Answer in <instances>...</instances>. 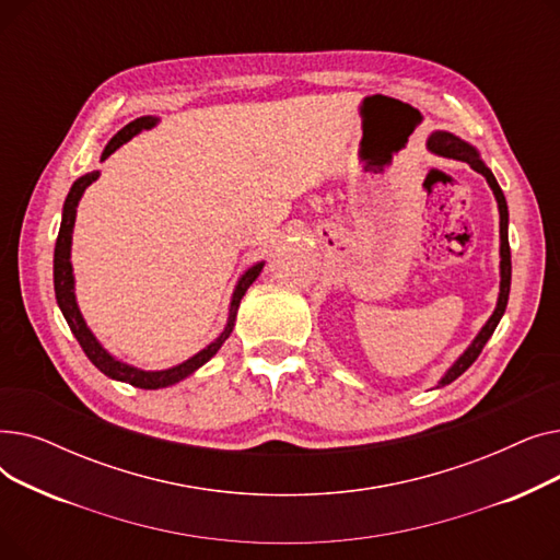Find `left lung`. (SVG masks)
I'll return each instance as SVG.
<instances>
[{
  "label": "left lung",
  "mask_w": 560,
  "mask_h": 560,
  "mask_svg": "<svg viewBox=\"0 0 560 560\" xmlns=\"http://www.w3.org/2000/svg\"><path fill=\"white\" fill-rule=\"evenodd\" d=\"M427 150L431 154H438V156H445V159H456V161H463L467 163L469 167H472L475 172L483 174L486 182L497 199V209H499V295H497V306L492 311V315L488 317L486 325L481 327V331L475 336V340L467 345V349L463 351V354L447 368V372L440 376V381L435 384V388H443V386H450L452 381H456L469 365H472L481 349L486 347V342L490 340V336L494 334L499 319H502L504 311H506V304H509V292H511V247H509V206H506V197L502 192V188H499L497 179L492 170L483 163L481 154L477 147H472L469 142L460 140L458 136L450 133V131H433L427 140Z\"/></svg>",
  "instance_id": "8db88e82"
}]
</instances>
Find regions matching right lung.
Segmentation results:
<instances>
[{
  "mask_svg": "<svg viewBox=\"0 0 560 560\" xmlns=\"http://www.w3.org/2000/svg\"><path fill=\"white\" fill-rule=\"evenodd\" d=\"M156 125H159V117H154V115L136 117L133 122L122 127L108 140V144L104 147V152H102V161H106L117 150V147H122L125 142H129L140 131H147V129H152ZM97 179H100V170H93V172L79 176V179L72 184L70 192L66 197V203H63L61 229H58V238H56V247H54V292H56L58 308H61V313L68 322V327L72 329L74 338L79 340L81 349L85 351V357L91 359V363L100 372H104L108 378L122 381V384H131V386L142 388V390H159V388L174 386V384H179V381H184L186 376L195 374L201 365H206L218 354V349L224 345V340L231 336V331L235 327V315H238L241 300L245 298L247 288L262 272L265 260L254 262L252 268H247L241 275L238 283H235V288H233V295H231V302H229V317H226V325H224L222 334L211 345H206L203 349H199L195 357L186 359L179 365L165 368V370H142V368L129 365L120 359H115L110 351L104 349V345L95 338V334L91 331V327L85 325V319L79 311L77 295H74V268H72V260H70L72 258V231H74V220H77V206H79L85 188Z\"/></svg>",
  "mask_w": 560,
  "mask_h": 560,
  "instance_id": "obj_1",
  "label": "right lung"
}]
</instances>
